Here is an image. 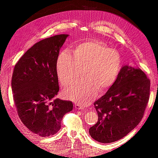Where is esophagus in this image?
Listing matches in <instances>:
<instances>
[{
  "mask_svg": "<svg viewBox=\"0 0 158 158\" xmlns=\"http://www.w3.org/2000/svg\"><path fill=\"white\" fill-rule=\"evenodd\" d=\"M75 108L77 109H84V107H82V106H80V105L78 104H75Z\"/></svg>",
  "mask_w": 158,
  "mask_h": 158,
  "instance_id": "obj_1",
  "label": "esophagus"
}]
</instances>
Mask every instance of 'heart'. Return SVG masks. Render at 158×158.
I'll use <instances>...</instances> for the list:
<instances>
[{"instance_id":"b5f03b06","label":"heart","mask_w":158,"mask_h":158,"mask_svg":"<svg viewBox=\"0 0 158 158\" xmlns=\"http://www.w3.org/2000/svg\"><path fill=\"white\" fill-rule=\"evenodd\" d=\"M119 52L98 40L76 44L73 54L62 51L57 57L56 71L60 82L68 85L77 77L80 67L85 66V77L76 80L64 91V96L80 105L89 104L100 88L106 90L114 83L122 67Z\"/></svg>"}]
</instances>
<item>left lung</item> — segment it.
Segmentation results:
<instances>
[{"instance_id":"8db88e82","label":"left lung","mask_w":158,"mask_h":158,"mask_svg":"<svg viewBox=\"0 0 158 158\" xmlns=\"http://www.w3.org/2000/svg\"><path fill=\"white\" fill-rule=\"evenodd\" d=\"M150 80L139 68L125 65L107 93L94 103L98 121L89 132L95 140L111 143L123 138L144 116Z\"/></svg>"}]
</instances>
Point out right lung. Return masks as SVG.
<instances>
[{
    "label": "right lung",
    "mask_w": 158,
    "mask_h": 158,
    "mask_svg": "<svg viewBox=\"0 0 158 158\" xmlns=\"http://www.w3.org/2000/svg\"><path fill=\"white\" fill-rule=\"evenodd\" d=\"M69 35L46 38L33 45L18 61L12 78L14 103L20 120L41 137L54 135L71 111L70 101L54 99L59 91L56 60Z\"/></svg>",
    "instance_id": "right-lung-1"
}]
</instances>
